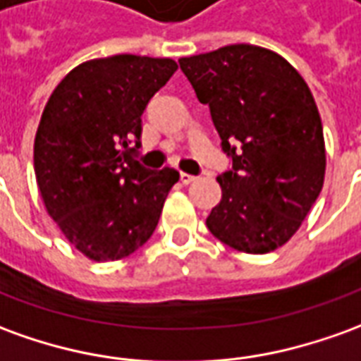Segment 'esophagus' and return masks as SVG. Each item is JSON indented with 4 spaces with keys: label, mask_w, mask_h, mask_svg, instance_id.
Here are the masks:
<instances>
[{
    "label": "esophagus",
    "mask_w": 361,
    "mask_h": 361,
    "mask_svg": "<svg viewBox=\"0 0 361 361\" xmlns=\"http://www.w3.org/2000/svg\"><path fill=\"white\" fill-rule=\"evenodd\" d=\"M180 181L183 183V185H188V183H191V181H195V176H191V173H180Z\"/></svg>",
    "instance_id": "34e87169"
}]
</instances>
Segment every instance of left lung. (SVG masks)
Returning <instances> with one entry per match:
<instances>
[{"mask_svg":"<svg viewBox=\"0 0 361 361\" xmlns=\"http://www.w3.org/2000/svg\"><path fill=\"white\" fill-rule=\"evenodd\" d=\"M197 99L209 105L233 170L207 216L219 240L246 254L283 246L309 215L326 170L322 123L301 74L254 44L180 58Z\"/></svg>","mask_w":361,"mask_h":361,"instance_id":"left-lung-1","label":"left lung"}]
</instances>
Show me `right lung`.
I'll return each mask as SVG.
<instances>
[{"label":"right lung","mask_w":361,"mask_h":361,"mask_svg":"<svg viewBox=\"0 0 361 361\" xmlns=\"http://www.w3.org/2000/svg\"><path fill=\"white\" fill-rule=\"evenodd\" d=\"M178 70L172 58L117 54L75 66L56 85L35 137V176L47 213L95 262L130 256L154 233L180 180L133 158L142 113Z\"/></svg>","instance_id":"add662e5"}]
</instances>
